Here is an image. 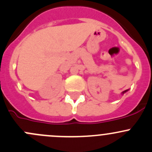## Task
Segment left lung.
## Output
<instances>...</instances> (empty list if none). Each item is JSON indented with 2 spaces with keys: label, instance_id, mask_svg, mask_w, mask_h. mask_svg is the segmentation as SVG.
Here are the masks:
<instances>
[{
  "label": "left lung",
  "instance_id": "left-lung-1",
  "mask_svg": "<svg viewBox=\"0 0 152 152\" xmlns=\"http://www.w3.org/2000/svg\"><path fill=\"white\" fill-rule=\"evenodd\" d=\"M128 90H124V91L122 92V93H121V94H122V95H124V93H126V92L128 91Z\"/></svg>",
  "mask_w": 152,
  "mask_h": 152
}]
</instances>
